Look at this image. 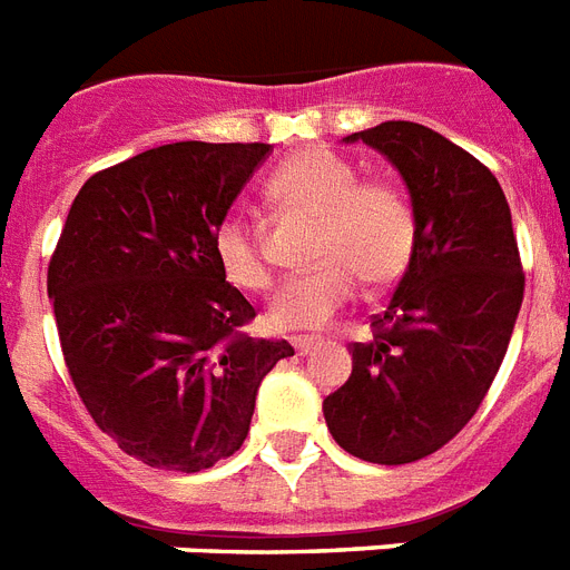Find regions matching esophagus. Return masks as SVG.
I'll list each match as a JSON object with an SVG mask.
<instances>
[{
	"instance_id": "obj_1",
	"label": "esophagus",
	"mask_w": 570,
	"mask_h": 570,
	"mask_svg": "<svg viewBox=\"0 0 570 570\" xmlns=\"http://www.w3.org/2000/svg\"><path fill=\"white\" fill-rule=\"evenodd\" d=\"M293 346H295V352H298V355H307V352H313V348L320 346V340H316V337H295Z\"/></svg>"
}]
</instances>
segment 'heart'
Listing matches in <instances>:
<instances>
[{
    "label": "heart",
    "mask_w": 570,
    "mask_h": 570,
    "mask_svg": "<svg viewBox=\"0 0 570 570\" xmlns=\"http://www.w3.org/2000/svg\"><path fill=\"white\" fill-rule=\"evenodd\" d=\"M268 191L320 224L313 233V259L320 266L277 289L266 311L272 331L322 328L355 298L361 281L384 289L405 275L420 224L414 200L399 183L361 180L346 156L307 147L272 174ZM213 250L230 284L250 293L272 284L257 227L245 215H224L213 233Z\"/></svg>",
    "instance_id": "heart-1"
}]
</instances>
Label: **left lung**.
Returning <instances> with one entry per match:
<instances>
[{
  "label": "left lung",
  "instance_id": "obj_1",
  "mask_svg": "<svg viewBox=\"0 0 570 570\" xmlns=\"http://www.w3.org/2000/svg\"><path fill=\"white\" fill-rule=\"evenodd\" d=\"M396 165L416 206V250L352 375L325 402L334 441L373 464L432 455L470 423L512 340L523 266L500 183L441 132L387 120L355 132Z\"/></svg>",
  "mask_w": 570,
  "mask_h": 570
}]
</instances>
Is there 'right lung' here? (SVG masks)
Masks as SVG:
<instances>
[{"mask_svg": "<svg viewBox=\"0 0 570 570\" xmlns=\"http://www.w3.org/2000/svg\"><path fill=\"white\" fill-rule=\"evenodd\" d=\"M268 145L177 141L88 177L47 272L67 373L120 450L197 473L248 438L259 381L286 340L245 334L257 311L227 284L218 227Z\"/></svg>", "mask_w": 570, "mask_h": 570, "instance_id": "obj_1", "label": "right lung"}]
</instances>
